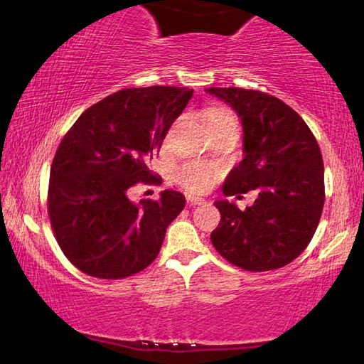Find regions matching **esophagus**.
I'll use <instances>...</instances> for the list:
<instances>
[{
    "instance_id": "1",
    "label": "esophagus",
    "mask_w": 364,
    "mask_h": 364,
    "mask_svg": "<svg viewBox=\"0 0 364 364\" xmlns=\"http://www.w3.org/2000/svg\"><path fill=\"white\" fill-rule=\"evenodd\" d=\"M187 201H188L190 206H201V205H206V200L200 198V196L188 195V196H187Z\"/></svg>"
}]
</instances>
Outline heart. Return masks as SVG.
<instances>
[{
  "instance_id": "b5f03b06",
  "label": "heart",
  "mask_w": 364,
  "mask_h": 364,
  "mask_svg": "<svg viewBox=\"0 0 364 364\" xmlns=\"http://www.w3.org/2000/svg\"><path fill=\"white\" fill-rule=\"evenodd\" d=\"M235 123L232 114L225 112H218L211 114V118L208 121V126L214 124H228ZM218 177V172L213 166L205 163H186L176 171V178L183 188H187L192 193H203L213 187V183Z\"/></svg>"
}]
</instances>
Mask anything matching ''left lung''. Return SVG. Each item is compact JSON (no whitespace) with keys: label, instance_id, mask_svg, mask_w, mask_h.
Here are the masks:
<instances>
[{"label":"left lung","instance_id":"obj_1","mask_svg":"<svg viewBox=\"0 0 364 364\" xmlns=\"http://www.w3.org/2000/svg\"><path fill=\"white\" fill-rule=\"evenodd\" d=\"M237 112L243 159L228 172L224 195L257 190L246 211L228 200L214 205L220 224L211 233L228 262L250 272L288 265L314 238L324 205L320 146L307 123L273 95L240 87H208Z\"/></svg>","mask_w":364,"mask_h":364}]
</instances>
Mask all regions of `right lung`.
I'll return each instance as SVG.
<instances>
[{
	"label": "right lung",
	"instance_id": "right-lung-1",
	"mask_svg": "<svg viewBox=\"0 0 364 364\" xmlns=\"http://www.w3.org/2000/svg\"><path fill=\"white\" fill-rule=\"evenodd\" d=\"M193 89H123L89 107L55 151L48 211L57 243L89 277L118 279L149 267L186 196L164 190L156 201L129 200L139 182L153 183L151 161Z\"/></svg>",
	"mask_w": 364,
	"mask_h": 364
}]
</instances>
